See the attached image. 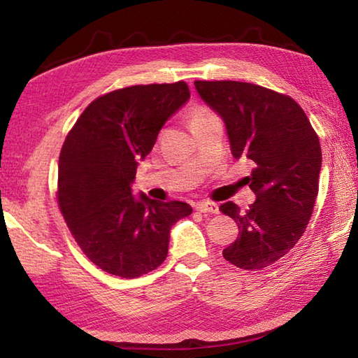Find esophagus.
I'll return each mask as SVG.
<instances>
[{
    "label": "esophagus",
    "mask_w": 358,
    "mask_h": 358,
    "mask_svg": "<svg viewBox=\"0 0 358 358\" xmlns=\"http://www.w3.org/2000/svg\"><path fill=\"white\" fill-rule=\"evenodd\" d=\"M196 208H197L199 211H202V213H211V215H217V213H220V207H217L216 203L208 202V201L199 202V203L196 205Z\"/></svg>",
    "instance_id": "obj_1"
}]
</instances>
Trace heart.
Here are the masks:
<instances>
[{"instance_id":"1","label":"heart","mask_w":358,"mask_h":358,"mask_svg":"<svg viewBox=\"0 0 358 358\" xmlns=\"http://www.w3.org/2000/svg\"><path fill=\"white\" fill-rule=\"evenodd\" d=\"M211 113L208 108H205V107H196V108H192V112H191V123H194V121H199V120H205V118H208V117H211Z\"/></svg>"}]
</instances>
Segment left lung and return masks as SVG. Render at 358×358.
Listing matches in <instances>:
<instances>
[{"mask_svg": "<svg viewBox=\"0 0 358 358\" xmlns=\"http://www.w3.org/2000/svg\"><path fill=\"white\" fill-rule=\"evenodd\" d=\"M194 85L226 124L235 159L246 157L256 166L246 177L256 194L250 210L221 205L240 229L222 256L238 268L262 270L292 250L313 215L322 167L319 137L289 96L245 82Z\"/></svg>", "mask_w": 358, "mask_h": 358, "instance_id": "1", "label": "left lung"}]
</instances>
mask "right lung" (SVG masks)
<instances>
[{
    "instance_id": "right-lung-1",
    "label": "right lung",
    "mask_w": 358,
    "mask_h": 358,
    "mask_svg": "<svg viewBox=\"0 0 358 358\" xmlns=\"http://www.w3.org/2000/svg\"><path fill=\"white\" fill-rule=\"evenodd\" d=\"M185 82L136 85L101 96L66 137L58 161V203L71 234L94 265L121 278L164 262L172 226L192 213L185 202L134 196L138 161L166 121L189 101Z\"/></svg>"
}]
</instances>
